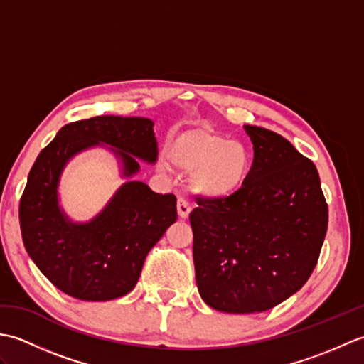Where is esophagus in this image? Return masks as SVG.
<instances>
[{
  "instance_id": "obj_1",
  "label": "esophagus",
  "mask_w": 364,
  "mask_h": 364,
  "mask_svg": "<svg viewBox=\"0 0 364 364\" xmlns=\"http://www.w3.org/2000/svg\"><path fill=\"white\" fill-rule=\"evenodd\" d=\"M176 211L181 219H188L191 214V205L184 198H178L176 202Z\"/></svg>"
}]
</instances>
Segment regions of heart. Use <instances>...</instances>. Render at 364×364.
I'll list each match as a JSON object with an SVG mask.
<instances>
[{
	"label": "heart",
	"mask_w": 364,
	"mask_h": 364,
	"mask_svg": "<svg viewBox=\"0 0 364 364\" xmlns=\"http://www.w3.org/2000/svg\"><path fill=\"white\" fill-rule=\"evenodd\" d=\"M168 156L191 175L192 191L211 202H225L242 191L250 175L247 146L208 128L184 131L170 145Z\"/></svg>",
	"instance_id": "b5f03b06"
}]
</instances>
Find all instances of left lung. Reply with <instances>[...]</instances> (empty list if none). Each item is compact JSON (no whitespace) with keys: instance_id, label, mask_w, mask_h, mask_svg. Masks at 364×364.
I'll list each match as a JSON object with an SVG mask.
<instances>
[{"instance_id":"left-lung-1","label":"left lung","mask_w":364,"mask_h":364,"mask_svg":"<svg viewBox=\"0 0 364 364\" xmlns=\"http://www.w3.org/2000/svg\"><path fill=\"white\" fill-rule=\"evenodd\" d=\"M253 144L245 186L225 202L197 200L198 292L214 310L261 313L282 304L318 264L328 208L318 168L274 131L244 125Z\"/></svg>"}]
</instances>
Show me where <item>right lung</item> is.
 I'll return each mask as SVG.
<instances>
[{"label": "right lung", "mask_w": 364, "mask_h": 364, "mask_svg": "<svg viewBox=\"0 0 364 364\" xmlns=\"http://www.w3.org/2000/svg\"><path fill=\"white\" fill-rule=\"evenodd\" d=\"M106 144L123 162V175L139 172L134 158L154 162L153 122L100 115L67 123L31 168L20 198L23 244L41 272L70 297L106 301L134 288L146 255L176 220V197L156 194L142 181H127L97 218L73 223L59 208L58 186L76 153Z\"/></svg>", "instance_id": "obj_1"}]
</instances>
